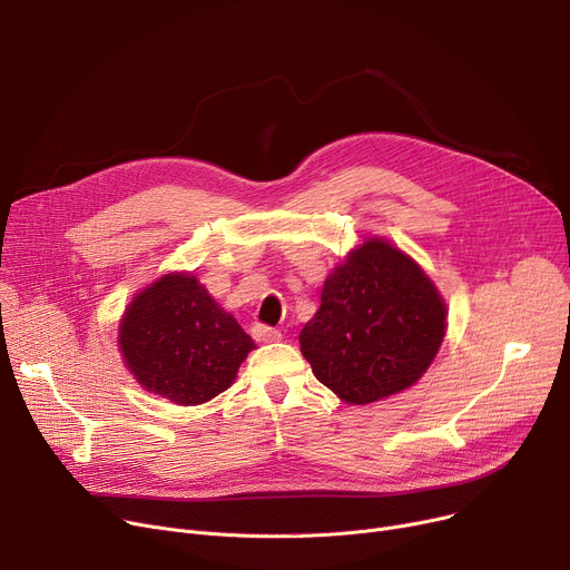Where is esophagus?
<instances>
[{"label": "esophagus", "mask_w": 570, "mask_h": 570, "mask_svg": "<svg viewBox=\"0 0 570 570\" xmlns=\"http://www.w3.org/2000/svg\"><path fill=\"white\" fill-rule=\"evenodd\" d=\"M252 337L256 342H279L282 340V333L277 331V327H269V325H263V323H256L252 327Z\"/></svg>", "instance_id": "1"}]
</instances>
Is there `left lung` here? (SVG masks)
<instances>
[{
  "label": "left lung",
  "instance_id": "8db88e82",
  "mask_svg": "<svg viewBox=\"0 0 570 570\" xmlns=\"http://www.w3.org/2000/svg\"><path fill=\"white\" fill-rule=\"evenodd\" d=\"M445 303L411 256L370 237L333 269L301 333L314 376L348 404L406 391L445 335Z\"/></svg>",
  "mask_w": 570,
  "mask_h": 570
}]
</instances>
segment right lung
Returning <instances> with one entry per match:
<instances>
[{
	"label": "right lung",
	"instance_id": "right-lung-1",
	"mask_svg": "<svg viewBox=\"0 0 570 570\" xmlns=\"http://www.w3.org/2000/svg\"><path fill=\"white\" fill-rule=\"evenodd\" d=\"M254 346L189 273L142 288L119 323V351L136 381L183 406L224 393Z\"/></svg>",
	"mask_w": 570,
	"mask_h": 570
}]
</instances>
